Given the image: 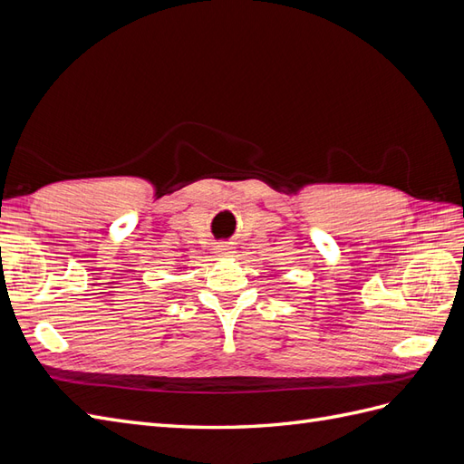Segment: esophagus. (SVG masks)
I'll return each mask as SVG.
<instances>
[{
  "label": "esophagus",
  "instance_id": "esophagus-1",
  "mask_svg": "<svg viewBox=\"0 0 464 464\" xmlns=\"http://www.w3.org/2000/svg\"><path fill=\"white\" fill-rule=\"evenodd\" d=\"M227 247H228V246H220V249H218L220 254H228V249H227Z\"/></svg>",
  "mask_w": 464,
  "mask_h": 464
}]
</instances>
